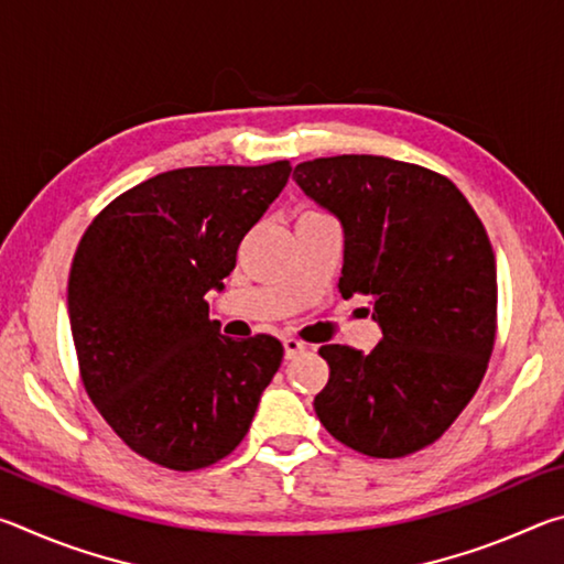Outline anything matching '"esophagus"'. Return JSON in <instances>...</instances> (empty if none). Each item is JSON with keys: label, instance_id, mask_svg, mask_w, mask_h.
I'll list each match as a JSON object with an SVG mask.
<instances>
[{"label": "esophagus", "instance_id": "esophagus-1", "mask_svg": "<svg viewBox=\"0 0 564 564\" xmlns=\"http://www.w3.org/2000/svg\"><path fill=\"white\" fill-rule=\"evenodd\" d=\"M305 348H308V346H305V343L299 340V338H293V336L283 338V350H285V358H289V360L299 356V352H303Z\"/></svg>", "mask_w": 564, "mask_h": 564}]
</instances>
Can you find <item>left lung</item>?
<instances>
[{
  "mask_svg": "<svg viewBox=\"0 0 564 564\" xmlns=\"http://www.w3.org/2000/svg\"><path fill=\"white\" fill-rule=\"evenodd\" d=\"M346 234L338 291L373 305L370 352L321 346L330 378L313 400L323 427L370 457L435 443L470 403L498 333L488 231L451 178L388 156L343 154L293 171Z\"/></svg>",
  "mask_w": 564,
  "mask_h": 564,
  "instance_id": "8db88e82",
  "label": "left lung"
}]
</instances>
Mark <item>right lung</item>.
Wrapping results in <instances>:
<instances>
[{
  "instance_id": "obj_1",
  "label": "right lung",
  "mask_w": 564,
  "mask_h": 564,
  "mask_svg": "<svg viewBox=\"0 0 564 564\" xmlns=\"http://www.w3.org/2000/svg\"><path fill=\"white\" fill-rule=\"evenodd\" d=\"M289 176V161L164 171L101 208L76 246L66 301L84 390L151 463L188 473L231 455L281 366L279 338L221 336L204 295L224 289Z\"/></svg>"
}]
</instances>
